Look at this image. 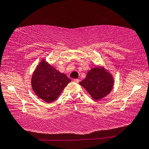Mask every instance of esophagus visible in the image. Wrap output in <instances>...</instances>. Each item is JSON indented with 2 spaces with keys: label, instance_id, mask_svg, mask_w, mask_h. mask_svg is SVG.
Instances as JSON below:
<instances>
[{
  "label": "esophagus",
  "instance_id": "34e87169",
  "mask_svg": "<svg viewBox=\"0 0 149 149\" xmlns=\"http://www.w3.org/2000/svg\"><path fill=\"white\" fill-rule=\"evenodd\" d=\"M74 81L75 82V83H79V79H74Z\"/></svg>",
  "mask_w": 149,
  "mask_h": 149
}]
</instances>
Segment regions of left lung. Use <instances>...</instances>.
<instances>
[{"instance_id":"8db88e82","label":"left lung","mask_w":149,"mask_h":149,"mask_svg":"<svg viewBox=\"0 0 149 149\" xmlns=\"http://www.w3.org/2000/svg\"><path fill=\"white\" fill-rule=\"evenodd\" d=\"M93 99L100 100L109 94L114 85L112 75L104 68L96 67L87 72L84 80L79 82Z\"/></svg>"}]
</instances>
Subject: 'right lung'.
<instances>
[{
    "label": "right lung",
    "mask_w": 149,
    "mask_h": 149,
    "mask_svg": "<svg viewBox=\"0 0 149 149\" xmlns=\"http://www.w3.org/2000/svg\"><path fill=\"white\" fill-rule=\"evenodd\" d=\"M71 79L42 60L33 72L31 86L35 94L48 103L53 102Z\"/></svg>",
    "instance_id": "1"
}]
</instances>
